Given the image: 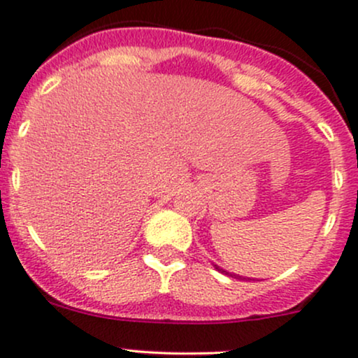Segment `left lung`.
I'll use <instances>...</instances> for the list:
<instances>
[{
	"label": "left lung",
	"mask_w": 358,
	"mask_h": 358,
	"mask_svg": "<svg viewBox=\"0 0 358 358\" xmlns=\"http://www.w3.org/2000/svg\"><path fill=\"white\" fill-rule=\"evenodd\" d=\"M214 268H216L217 271H220V273H223V274H228V276H231V278H236V280H248V278L238 276V274H235V273H228V271H224L223 268H220V266H217V264H214Z\"/></svg>",
	"instance_id": "obj_1"
}]
</instances>
